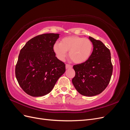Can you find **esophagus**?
<instances>
[{"instance_id": "34e87169", "label": "esophagus", "mask_w": 130, "mask_h": 130, "mask_svg": "<svg viewBox=\"0 0 130 130\" xmlns=\"http://www.w3.org/2000/svg\"><path fill=\"white\" fill-rule=\"evenodd\" d=\"M73 67V66L72 65H70V64H67L66 65V69H69V68H72Z\"/></svg>"}]
</instances>
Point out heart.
<instances>
[{
	"label": "heart",
	"mask_w": 130,
	"mask_h": 130,
	"mask_svg": "<svg viewBox=\"0 0 130 130\" xmlns=\"http://www.w3.org/2000/svg\"><path fill=\"white\" fill-rule=\"evenodd\" d=\"M93 44L88 38L77 36L64 37L61 43L56 42L53 50L58 60L63 61L69 51V56L76 63H82L90 58L93 52Z\"/></svg>",
	"instance_id": "1"
}]
</instances>
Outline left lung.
I'll return each mask as SVG.
<instances>
[{
    "label": "left lung",
    "instance_id": "left-lung-1",
    "mask_svg": "<svg viewBox=\"0 0 130 130\" xmlns=\"http://www.w3.org/2000/svg\"><path fill=\"white\" fill-rule=\"evenodd\" d=\"M89 40L93 44L92 54L86 62L73 66L75 76L72 82L81 95L92 96L100 94L107 87L113 66L111 53L104 43L90 36Z\"/></svg>",
    "mask_w": 130,
    "mask_h": 130
}]
</instances>
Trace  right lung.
I'll return each mask as SVG.
<instances>
[{
    "label": "right lung",
    "instance_id": "add662e5",
    "mask_svg": "<svg viewBox=\"0 0 130 130\" xmlns=\"http://www.w3.org/2000/svg\"><path fill=\"white\" fill-rule=\"evenodd\" d=\"M58 34H44L31 38L23 46L15 66L19 86L32 96L49 93L66 71V65L55 56L53 46Z\"/></svg>",
    "mask_w": 130,
    "mask_h": 130
}]
</instances>
